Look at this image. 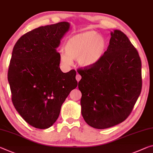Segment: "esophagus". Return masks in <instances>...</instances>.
<instances>
[{
    "instance_id": "esophagus-1",
    "label": "esophagus",
    "mask_w": 153,
    "mask_h": 153,
    "mask_svg": "<svg viewBox=\"0 0 153 153\" xmlns=\"http://www.w3.org/2000/svg\"><path fill=\"white\" fill-rule=\"evenodd\" d=\"M81 76L80 75H79L78 74H77V75H76V79H77V82H79V80H80V79H81Z\"/></svg>"
}]
</instances>
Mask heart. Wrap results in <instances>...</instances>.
I'll return each mask as SVG.
<instances>
[{
  "label": "heart",
  "mask_w": 153,
  "mask_h": 153,
  "mask_svg": "<svg viewBox=\"0 0 153 153\" xmlns=\"http://www.w3.org/2000/svg\"><path fill=\"white\" fill-rule=\"evenodd\" d=\"M105 48V39L94 31L77 34L67 42L65 52L60 54V62L68 66L71 64V60L77 59L80 66L91 67L102 58Z\"/></svg>",
  "instance_id": "obj_1"
}]
</instances>
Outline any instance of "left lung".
Segmentation results:
<instances>
[{
	"label": "left lung",
	"mask_w": 153,
	"mask_h": 153,
	"mask_svg": "<svg viewBox=\"0 0 153 153\" xmlns=\"http://www.w3.org/2000/svg\"><path fill=\"white\" fill-rule=\"evenodd\" d=\"M82 114L95 129L115 126L131 113L142 91V62L122 31L111 33L107 50L95 65L77 69Z\"/></svg>",
	"instance_id": "left-lung-1"
}]
</instances>
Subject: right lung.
Wrapping results in <instances>:
<instances>
[{"mask_svg": "<svg viewBox=\"0 0 153 153\" xmlns=\"http://www.w3.org/2000/svg\"><path fill=\"white\" fill-rule=\"evenodd\" d=\"M69 28L67 22L40 26L24 34L13 47L8 70L12 102L23 119L37 129L54 124L77 86L74 69L60 70L56 50Z\"/></svg>", "mask_w": 153, "mask_h": 153, "instance_id": "1", "label": "right lung"}]
</instances>
